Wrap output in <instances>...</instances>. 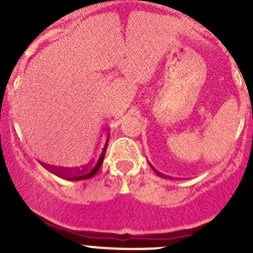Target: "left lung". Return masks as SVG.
<instances>
[{
  "mask_svg": "<svg viewBox=\"0 0 253 253\" xmlns=\"http://www.w3.org/2000/svg\"><path fill=\"white\" fill-rule=\"evenodd\" d=\"M152 169H153V167H152ZM154 172H156V173H157V175H162V173H160V172L157 171V169H154Z\"/></svg>",
  "mask_w": 253,
  "mask_h": 253,
  "instance_id": "left-lung-1",
  "label": "left lung"
}]
</instances>
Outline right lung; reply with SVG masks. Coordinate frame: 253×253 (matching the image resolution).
<instances>
[{
  "label": "right lung",
  "mask_w": 253,
  "mask_h": 253,
  "mask_svg": "<svg viewBox=\"0 0 253 253\" xmlns=\"http://www.w3.org/2000/svg\"><path fill=\"white\" fill-rule=\"evenodd\" d=\"M109 137H110V134H109ZM109 137H107L106 143L102 147L101 152H100L99 157L95 162L88 167H77V169H66V167H55V166H49V165H45L43 163L44 167L48 169L49 171L53 172L54 175L59 176V177L67 178V180H72V181H78V180H84V178H90L95 175L96 172L99 171L100 166H101L102 161H104L105 157V152H106L107 148V143H109Z\"/></svg>",
  "instance_id": "right-lung-1"
}]
</instances>
